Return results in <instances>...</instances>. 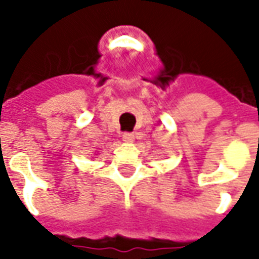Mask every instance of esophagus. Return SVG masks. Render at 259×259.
I'll return each mask as SVG.
<instances>
[{"label":"esophagus","instance_id":"34e87169","mask_svg":"<svg viewBox=\"0 0 259 259\" xmlns=\"http://www.w3.org/2000/svg\"><path fill=\"white\" fill-rule=\"evenodd\" d=\"M122 139L124 141H127V143H132V141L135 140V135L133 133H129V132H124L123 135H122Z\"/></svg>","mask_w":259,"mask_h":259}]
</instances>
